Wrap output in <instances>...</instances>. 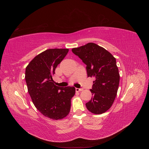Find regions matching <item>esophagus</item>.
<instances>
[{"label":"esophagus","instance_id":"34e87169","mask_svg":"<svg viewBox=\"0 0 149 149\" xmlns=\"http://www.w3.org/2000/svg\"><path fill=\"white\" fill-rule=\"evenodd\" d=\"M83 89H79V88H76V92H80L83 91Z\"/></svg>","mask_w":149,"mask_h":149}]
</instances>
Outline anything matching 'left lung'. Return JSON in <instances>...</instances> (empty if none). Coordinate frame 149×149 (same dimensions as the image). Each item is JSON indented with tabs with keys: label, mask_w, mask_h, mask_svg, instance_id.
I'll use <instances>...</instances> for the list:
<instances>
[{
	"label": "left lung",
	"mask_w": 149,
	"mask_h": 149,
	"mask_svg": "<svg viewBox=\"0 0 149 149\" xmlns=\"http://www.w3.org/2000/svg\"><path fill=\"white\" fill-rule=\"evenodd\" d=\"M86 65L88 77H94L91 100L86 104L88 111L101 114L109 109L118 93L120 75L116 58L104 48L94 43L71 49Z\"/></svg>",
	"instance_id": "obj_1"
}]
</instances>
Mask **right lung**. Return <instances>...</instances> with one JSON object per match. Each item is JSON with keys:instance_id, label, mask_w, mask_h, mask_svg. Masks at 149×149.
<instances>
[{"instance_id": "obj_1", "label": "right lung", "mask_w": 149, "mask_h": 149, "mask_svg": "<svg viewBox=\"0 0 149 149\" xmlns=\"http://www.w3.org/2000/svg\"><path fill=\"white\" fill-rule=\"evenodd\" d=\"M69 49H48L36 56L26 67L28 92L36 108L46 118L60 120L68 115L75 88L58 87L52 77Z\"/></svg>"}]
</instances>
